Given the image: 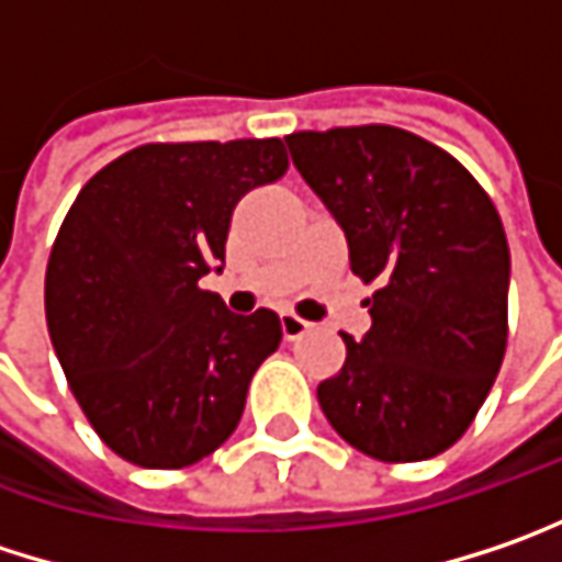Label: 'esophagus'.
Here are the masks:
<instances>
[{
    "label": "esophagus",
    "mask_w": 562,
    "mask_h": 562,
    "mask_svg": "<svg viewBox=\"0 0 562 562\" xmlns=\"http://www.w3.org/2000/svg\"><path fill=\"white\" fill-rule=\"evenodd\" d=\"M280 327H282V337L285 340H299L312 324L305 321V317H299V314H292V312H282L280 314Z\"/></svg>",
    "instance_id": "34e87169"
}]
</instances>
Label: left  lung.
Masks as SVG:
<instances>
[{
    "label": "left lung",
    "instance_id": "left-lung-1",
    "mask_svg": "<svg viewBox=\"0 0 562 562\" xmlns=\"http://www.w3.org/2000/svg\"><path fill=\"white\" fill-rule=\"evenodd\" d=\"M299 175L379 289L372 330L317 384L327 423L369 458L442 454L474 423L509 344V241L490 193L446 149L387 123L285 136Z\"/></svg>",
    "mask_w": 562,
    "mask_h": 562
}]
</instances>
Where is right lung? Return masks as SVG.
Instances as JSON below:
<instances>
[{"label":"right lung","instance_id":"1","mask_svg":"<svg viewBox=\"0 0 562 562\" xmlns=\"http://www.w3.org/2000/svg\"><path fill=\"white\" fill-rule=\"evenodd\" d=\"M280 139L149 143L85 183L53 241L44 305L56 359L101 442L178 471L222 446L280 317L200 289L225 263L238 200L280 181Z\"/></svg>","mask_w":562,"mask_h":562}]
</instances>
